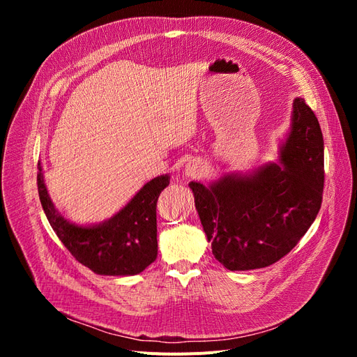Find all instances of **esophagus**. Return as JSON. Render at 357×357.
Listing matches in <instances>:
<instances>
[{"mask_svg": "<svg viewBox=\"0 0 357 357\" xmlns=\"http://www.w3.org/2000/svg\"><path fill=\"white\" fill-rule=\"evenodd\" d=\"M205 164L199 159H192L188 162V165L185 167V174L190 178H201L205 176Z\"/></svg>", "mask_w": 357, "mask_h": 357, "instance_id": "34e87169", "label": "esophagus"}]
</instances>
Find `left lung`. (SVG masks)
<instances>
[{
    "mask_svg": "<svg viewBox=\"0 0 357 357\" xmlns=\"http://www.w3.org/2000/svg\"><path fill=\"white\" fill-rule=\"evenodd\" d=\"M280 162L253 174L223 176L210 186L189 183L213 255L231 271L275 264L317 218L325 183L323 135L302 98L294 101Z\"/></svg>",
    "mask_w": 357,
    "mask_h": 357,
    "instance_id": "obj_1",
    "label": "left lung"
}]
</instances>
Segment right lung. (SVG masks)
I'll return each instance as SVG.
<instances>
[{
    "mask_svg": "<svg viewBox=\"0 0 357 357\" xmlns=\"http://www.w3.org/2000/svg\"><path fill=\"white\" fill-rule=\"evenodd\" d=\"M168 185L169 176H159L146 183L112 219L95 226H79L67 222L55 208L40 164L37 174L41 207L53 231L75 261L100 275H135L155 261L156 204Z\"/></svg>",
    "mask_w": 357,
    "mask_h": 357,
    "instance_id": "right-lung-1",
    "label": "right lung"
}]
</instances>
